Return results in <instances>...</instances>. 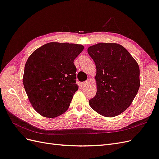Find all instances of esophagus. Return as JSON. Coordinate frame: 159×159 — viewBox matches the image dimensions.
<instances>
[{
  "instance_id": "1",
  "label": "esophagus",
  "mask_w": 159,
  "mask_h": 159,
  "mask_svg": "<svg viewBox=\"0 0 159 159\" xmlns=\"http://www.w3.org/2000/svg\"><path fill=\"white\" fill-rule=\"evenodd\" d=\"M87 84H88V81H84V82H81V85L82 86H85L86 85H87Z\"/></svg>"
}]
</instances>
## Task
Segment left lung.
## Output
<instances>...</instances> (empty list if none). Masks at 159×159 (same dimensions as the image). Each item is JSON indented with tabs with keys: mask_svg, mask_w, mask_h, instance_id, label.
Returning a JSON list of instances; mask_svg holds the SVG:
<instances>
[{
	"mask_svg": "<svg viewBox=\"0 0 159 159\" xmlns=\"http://www.w3.org/2000/svg\"><path fill=\"white\" fill-rule=\"evenodd\" d=\"M88 52L97 68V93L89 105L103 116H117L129 107L139 91L137 62L123 46L115 43H99L89 47Z\"/></svg>",
	"mask_w": 159,
	"mask_h": 159,
	"instance_id": "obj_1",
	"label": "left lung"
}]
</instances>
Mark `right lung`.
I'll return each instance as SVG.
<instances>
[{
  "label": "right lung",
  "instance_id": "right-lung-1",
  "mask_svg": "<svg viewBox=\"0 0 159 159\" xmlns=\"http://www.w3.org/2000/svg\"><path fill=\"white\" fill-rule=\"evenodd\" d=\"M84 48L80 44L50 42L28 57L24 87L32 107L42 116L56 117L68 109L78 89L74 61Z\"/></svg>",
  "mask_w": 159,
  "mask_h": 159
}]
</instances>
